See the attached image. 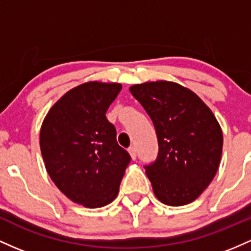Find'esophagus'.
<instances>
[{
	"mask_svg": "<svg viewBox=\"0 0 251 251\" xmlns=\"http://www.w3.org/2000/svg\"><path fill=\"white\" fill-rule=\"evenodd\" d=\"M128 151H129V154H130L131 159H133V160L136 159V154H137L136 148H135V147H130V148L128 149Z\"/></svg>",
	"mask_w": 251,
	"mask_h": 251,
	"instance_id": "1",
	"label": "esophagus"
}]
</instances>
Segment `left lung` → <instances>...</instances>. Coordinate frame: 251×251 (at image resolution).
<instances>
[{
    "mask_svg": "<svg viewBox=\"0 0 251 251\" xmlns=\"http://www.w3.org/2000/svg\"><path fill=\"white\" fill-rule=\"evenodd\" d=\"M155 126L159 154L146 166L154 194L170 206L196 201L218 171L223 133L211 109L190 89L167 80L129 88Z\"/></svg>",
    "mask_w": 251,
    "mask_h": 251,
    "instance_id": "1",
    "label": "left lung"
}]
</instances>
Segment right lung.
<instances>
[{
  "instance_id": "right-lung-1",
  "label": "right lung",
  "mask_w": 251,
  "mask_h": 251,
  "mask_svg": "<svg viewBox=\"0 0 251 251\" xmlns=\"http://www.w3.org/2000/svg\"><path fill=\"white\" fill-rule=\"evenodd\" d=\"M121 89L120 83L80 84L54 103L40 129L42 159L52 181L70 201L89 209L116 198L131 160L105 116Z\"/></svg>"
}]
</instances>
